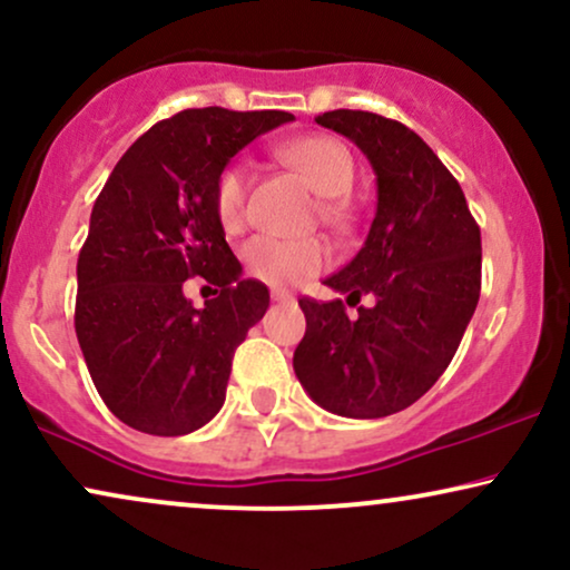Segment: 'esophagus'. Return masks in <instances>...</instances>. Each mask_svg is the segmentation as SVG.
I'll use <instances>...</instances> for the list:
<instances>
[{
	"instance_id": "1",
	"label": "esophagus",
	"mask_w": 570,
	"mask_h": 570,
	"mask_svg": "<svg viewBox=\"0 0 570 570\" xmlns=\"http://www.w3.org/2000/svg\"><path fill=\"white\" fill-rule=\"evenodd\" d=\"M271 299L273 302H289L292 294L286 292V289H271Z\"/></svg>"
}]
</instances>
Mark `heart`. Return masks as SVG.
<instances>
[{
	"instance_id": "heart-1",
	"label": "heart",
	"mask_w": 570,
	"mask_h": 570,
	"mask_svg": "<svg viewBox=\"0 0 570 570\" xmlns=\"http://www.w3.org/2000/svg\"><path fill=\"white\" fill-rule=\"evenodd\" d=\"M281 157L299 173L326 202L321 205L323 218L344 226L347 210L338 202L350 191L355 178V163L350 149L334 136L309 134L286 141ZM249 170L244 163H232L220 170L213 189V210L226 234H239L247 226ZM331 261V252L318 236H273L261 234L242 247V263L247 276L271 286L299 284L321 273Z\"/></svg>"
}]
</instances>
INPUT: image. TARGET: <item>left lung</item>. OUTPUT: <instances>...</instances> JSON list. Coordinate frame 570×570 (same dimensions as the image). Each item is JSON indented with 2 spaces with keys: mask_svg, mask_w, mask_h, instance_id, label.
<instances>
[{
  "mask_svg": "<svg viewBox=\"0 0 570 570\" xmlns=\"http://www.w3.org/2000/svg\"><path fill=\"white\" fill-rule=\"evenodd\" d=\"M315 124L347 136L376 173L368 239L323 281L360 297H302L307 331L294 373L321 407L384 417L421 400L455 357L481 292V232L465 194L434 149L407 126L363 110H331Z\"/></svg>",
  "mask_w": 570,
  "mask_h": 570,
  "instance_id": "left-lung-1",
  "label": "left lung"
}]
</instances>
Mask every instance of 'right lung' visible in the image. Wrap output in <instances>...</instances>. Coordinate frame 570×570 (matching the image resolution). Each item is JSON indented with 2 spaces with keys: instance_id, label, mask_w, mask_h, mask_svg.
I'll list each match as a JSON object with an SVG mask.
<instances>
[{
  "instance_id": "obj_1",
  "label": "right lung",
  "mask_w": 570,
  "mask_h": 570,
  "mask_svg": "<svg viewBox=\"0 0 570 570\" xmlns=\"http://www.w3.org/2000/svg\"><path fill=\"white\" fill-rule=\"evenodd\" d=\"M292 112L184 110L141 134L94 202L78 255L76 336L99 397L144 434L181 436L226 400L234 352L268 309V286L242 278L213 210L220 170ZM218 298L194 308L183 281Z\"/></svg>"
}]
</instances>
